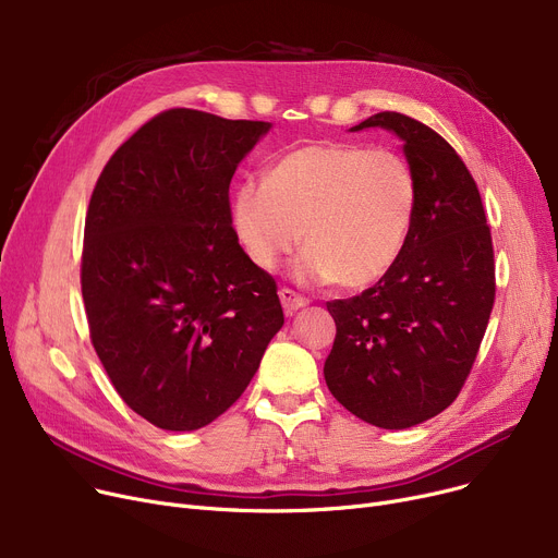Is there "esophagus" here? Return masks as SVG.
<instances>
[{"instance_id": "obj_1", "label": "esophagus", "mask_w": 558, "mask_h": 558, "mask_svg": "<svg viewBox=\"0 0 558 558\" xmlns=\"http://www.w3.org/2000/svg\"><path fill=\"white\" fill-rule=\"evenodd\" d=\"M278 296H280V303H282V310L287 312V314H294V312H299L301 307H305V299L301 296V294H296L294 289H289V287H282L280 291H278Z\"/></svg>"}]
</instances>
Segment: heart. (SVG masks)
<instances>
[{"label": "heart", "instance_id": "b5f03b06", "mask_svg": "<svg viewBox=\"0 0 558 558\" xmlns=\"http://www.w3.org/2000/svg\"><path fill=\"white\" fill-rule=\"evenodd\" d=\"M418 210L416 171L402 154L350 142H312L276 158L267 179L232 196V226L251 262L274 271L301 242L303 282L360 289L402 255Z\"/></svg>", "mask_w": 558, "mask_h": 558}]
</instances>
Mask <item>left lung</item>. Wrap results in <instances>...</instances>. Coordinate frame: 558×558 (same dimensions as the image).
Here are the masks:
<instances>
[{
	"mask_svg": "<svg viewBox=\"0 0 558 558\" xmlns=\"http://www.w3.org/2000/svg\"><path fill=\"white\" fill-rule=\"evenodd\" d=\"M418 179L412 234L393 269L360 296L330 301L337 337L324 373L332 396L385 429L448 409L471 375L495 303L490 228L473 173L452 146L402 112H377Z\"/></svg>",
	"mask_w": 558,
	"mask_h": 558,
	"instance_id": "obj_1",
	"label": "left lung"
}]
</instances>
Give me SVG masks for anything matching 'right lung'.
Listing matches in <instances>:
<instances>
[{
  "mask_svg": "<svg viewBox=\"0 0 558 558\" xmlns=\"http://www.w3.org/2000/svg\"><path fill=\"white\" fill-rule=\"evenodd\" d=\"M269 122L171 108L106 162L85 215L81 291L114 391L167 432L213 423L284 314L232 228V173Z\"/></svg>",
  "mask_w": 558,
  "mask_h": 558,
  "instance_id": "add662e5",
  "label": "right lung"
}]
</instances>
